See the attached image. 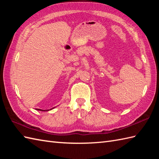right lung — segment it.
Instances as JSON below:
<instances>
[{"label":"right lung","mask_w":159,"mask_h":159,"mask_svg":"<svg viewBox=\"0 0 159 159\" xmlns=\"http://www.w3.org/2000/svg\"><path fill=\"white\" fill-rule=\"evenodd\" d=\"M53 109V108H52ZM36 110H38V111H45V110H42V109H37ZM47 111V110H46ZM48 111H49V110H48Z\"/></svg>","instance_id":"1"}]
</instances>
